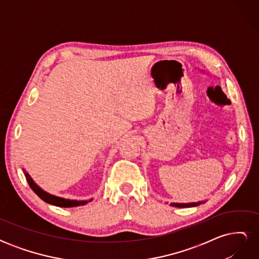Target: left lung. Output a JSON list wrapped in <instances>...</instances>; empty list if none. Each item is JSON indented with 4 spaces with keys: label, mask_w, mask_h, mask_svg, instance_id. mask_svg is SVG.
Instances as JSON below:
<instances>
[{
    "label": "left lung",
    "mask_w": 259,
    "mask_h": 259,
    "mask_svg": "<svg viewBox=\"0 0 259 259\" xmlns=\"http://www.w3.org/2000/svg\"><path fill=\"white\" fill-rule=\"evenodd\" d=\"M203 201L200 202H193V203H170L171 206L174 207H193V206H198L200 204H202Z\"/></svg>",
    "instance_id": "left-lung-1"
}]
</instances>
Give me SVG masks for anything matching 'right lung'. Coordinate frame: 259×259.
Masks as SVG:
<instances>
[{
	"label": "right lung",
	"instance_id": "1",
	"mask_svg": "<svg viewBox=\"0 0 259 259\" xmlns=\"http://www.w3.org/2000/svg\"><path fill=\"white\" fill-rule=\"evenodd\" d=\"M25 170V169H23ZM25 176H26V179L27 182L30 186L31 189H32L34 191V193L37 195L38 198L42 199L44 202L49 203V204H52V205H56V206H59V207H74V206H80V205H85L86 203H89L92 201L91 200H86V201H76V200H68V199H64V198H59V197H56V195H53V194H50L48 192H45L43 189H41L40 187H38L33 180L32 178H31L29 176V174L27 173V171L25 170Z\"/></svg>",
	"mask_w": 259,
	"mask_h": 259
}]
</instances>
